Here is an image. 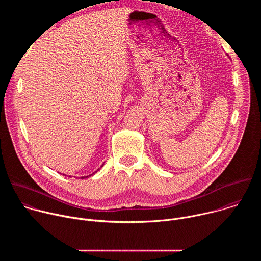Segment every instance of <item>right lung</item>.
<instances>
[{
  "instance_id": "add662e5",
  "label": "right lung",
  "mask_w": 261,
  "mask_h": 261,
  "mask_svg": "<svg viewBox=\"0 0 261 261\" xmlns=\"http://www.w3.org/2000/svg\"><path fill=\"white\" fill-rule=\"evenodd\" d=\"M103 165H104V164H102V165H101V167H102V166H103ZM101 167H100V168H101ZM100 168H98V169H97V170H96V171H95V172H93V173H92V174H90V175H87V176H82V178H86V177H89V176H92V175H93V174H95V173H96V172H97V171H98V170H99V169H100ZM64 175H65V174H64Z\"/></svg>"
}]
</instances>
